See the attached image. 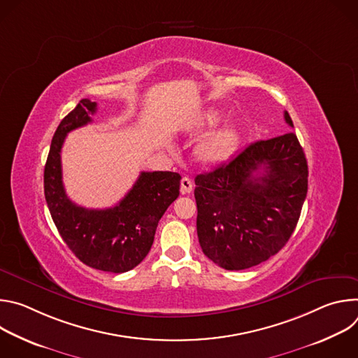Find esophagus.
Masks as SVG:
<instances>
[{
	"mask_svg": "<svg viewBox=\"0 0 358 358\" xmlns=\"http://www.w3.org/2000/svg\"><path fill=\"white\" fill-rule=\"evenodd\" d=\"M194 188L192 181L188 177H182L181 180V194H189Z\"/></svg>",
	"mask_w": 358,
	"mask_h": 358,
	"instance_id": "1",
	"label": "esophagus"
}]
</instances>
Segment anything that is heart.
Segmentation results:
<instances>
[{
	"label": "heart",
	"instance_id": "1",
	"mask_svg": "<svg viewBox=\"0 0 358 358\" xmlns=\"http://www.w3.org/2000/svg\"><path fill=\"white\" fill-rule=\"evenodd\" d=\"M222 120V113L218 110H208L202 113L194 123V129L206 131ZM242 140V130L238 123H225L203 137L195 148V156L199 163L217 167L229 162L239 148Z\"/></svg>",
	"mask_w": 358,
	"mask_h": 358
}]
</instances>
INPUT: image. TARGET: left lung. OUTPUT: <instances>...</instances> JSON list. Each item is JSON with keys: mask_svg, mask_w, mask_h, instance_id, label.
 I'll return each instance as SVG.
<instances>
[{"mask_svg": "<svg viewBox=\"0 0 358 358\" xmlns=\"http://www.w3.org/2000/svg\"><path fill=\"white\" fill-rule=\"evenodd\" d=\"M286 123L293 122L285 112ZM308 162L293 131L250 143L195 177L202 252L227 271L259 265L289 241L308 194Z\"/></svg>", "mask_w": 358, "mask_h": 358, "instance_id": "obj_1", "label": "left lung"}]
</instances>
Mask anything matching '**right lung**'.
I'll list each match as a JSON object with an SVG mask.
<instances>
[{
    "mask_svg": "<svg viewBox=\"0 0 358 358\" xmlns=\"http://www.w3.org/2000/svg\"><path fill=\"white\" fill-rule=\"evenodd\" d=\"M96 101L82 99L59 123L43 171L48 208L62 239L85 265L123 273L136 268L155 241L159 221L180 194L178 173L143 171L117 206L89 210L72 202L64 188L61 150L69 131L92 122Z\"/></svg>",
    "mask_w": 358,
    "mask_h": 358,
    "instance_id": "right-lung-1",
    "label": "right lung"
}]
</instances>
